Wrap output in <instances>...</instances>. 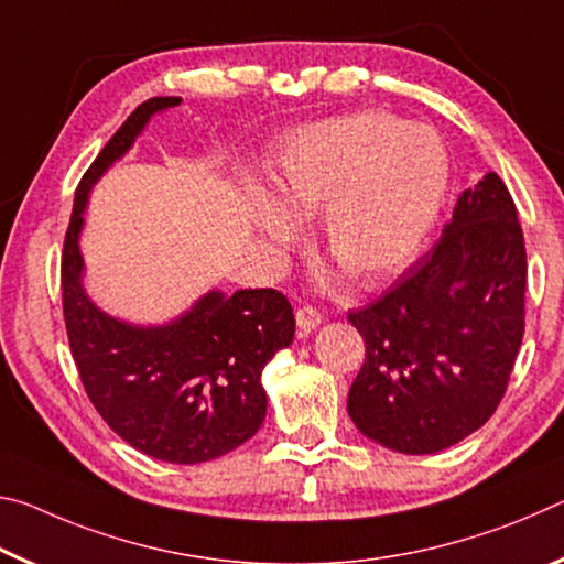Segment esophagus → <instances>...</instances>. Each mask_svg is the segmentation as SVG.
Wrapping results in <instances>:
<instances>
[{
	"instance_id": "obj_1",
	"label": "esophagus",
	"mask_w": 564,
	"mask_h": 564,
	"mask_svg": "<svg viewBox=\"0 0 564 564\" xmlns=\"http://www.w3.org/2000/svg\"><path fill=\"white\" fill-rule=\"evenodd\" d=\"M294 319H297V327L304 335H310V332H315L322 325V315L315 307H300Z\"/></svg>"
}]
</instances>
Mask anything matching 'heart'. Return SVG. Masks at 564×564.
I'll return each mask as SVG.
<instances>
[{"label": "heart", "instance_id": "obj_1", "mask_svg": "<svg viewBox=\"0 0 564 564\" xmlns=\"http://www.w3.org/2000/svg\"><path fill=\"white\" fill-rule=\"evenodd\" d=\"M447 189L449 154L435 129L372 109L294 129L249 221L280 254L300 237L297 219L322 210V249L359 284H380L420 252Z\"/></svg>", "mask_w": 564, "mask_h": 564}]
</instances>
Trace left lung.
<instances>
[{"label": "left lung", "instance_id": "obj_1", "mask_svg": "<svg viewBox=\"0 0 564 564\" xmlns=\"http://www.w3.org/2000/svg\"><path fill=\"white\" fill-rule=\"evenodd\" d=\"M528 257L514 202L487 172L437 245L369 307L349 312L365 365L347 412L402 455L442 452L492 417L524 335Z\"/></svg>", "mask_w": 564, "mask_h": 564}]
</instances>
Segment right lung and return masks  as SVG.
<instances>
[{
  "label": "right lung",
  "instance_id": "obj_1",
  "mask_svg": "<svg viewBox=\"0 0 564 564\" xmlns=\"http://www.w3.org/2000/svg\"><path fill=\"white\" fill-rule=\"evenodd\" d=\"M180 101H142L82 177L64 239L62 302L72 357L101 420L144 455L197 465L245 445L262 427V372L294 339L288 297L276 290H209L170 322L137 325L107 315L89 297L79 247L95 184L154 115Z\"/></svg>",
  "mask_w": 564,
  "mask_h": 564
}]
</instances>
